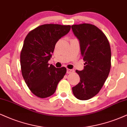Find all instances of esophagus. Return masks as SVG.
Wrapping results in <instances>:
<instances>
[{"instance_id": "1", "label": "esophagus", "mask_w": 127, "mask_h": 127, "mask_svg": "<svg viewBox=\"0 0 127 127\" xmlns=\"http://www.w3.org/2000/svg\"><path fill=\"white\" fill-rule=\"evenodd\" d=\"M74 72L73 69H67V73H71Z\"/></svg>"}]
</instances>
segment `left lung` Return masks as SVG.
<instances>
[{"mask_svg": "<svg viewBox=\"0 0 127 127\" xmlns=\"http://www.w3.org/2000/svg\"><path fill=\"white\" fill-rule=\"evenodd\" d=\"M79 42L81 54L85 61L82 71L76 70L80 82L72 88L78 99L88 100L95 96L104 85L111 69V52L105 34L96 26L89 23L71 26Z\"/></svg>", "mask_w": 127, "mask_h": 127, "instance_id": "obj_1", "label": "left lung"}]
</instances>
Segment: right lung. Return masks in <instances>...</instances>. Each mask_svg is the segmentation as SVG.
<instances>
[{
	"label": "right lung",
	"instance_id": "1",
	"mask_svg": "<svg viewBox=\"0 0 127 127\" xmlns=\"http://www.w3.org/2000/svg\"><path fill=\"white\" fill-rule=\"evenodd\" d=\"M70 29V25L45 24L31 31L25 39L20 53L22 73L29 90L37 97L54 94L66 72V68H56L48 61L56 42Z\"/></svg>",
	"mask_w": 127,
	"mask_h": 127
}]
</instances>
